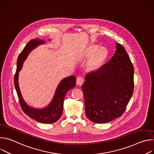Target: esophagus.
<instances>
[{"mask_svg": "<svg viewBox=\"0 0 154 154\" xmlns=\"http://www.w3.org/2000/svg\"><path fill=\"white\" fill-rule=\"evenodd\" d=\"M84 82V79L83 78V77L82 76H79L77 78V80H76V83L78 85H82L83 84Z\"/></svg>", "mask_w": 154, "mask_h": 154, "instance_id": "1", "label": "esophagus"}]
</instances>
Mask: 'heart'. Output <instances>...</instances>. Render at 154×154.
Returning <instances> with one entry per match:
<instances>
[{
    "mask_svg": "<svg viewBox=\"0 0 154 154\" xmlns=\"http://www.w3.org/2000/svg\"><path fill=\"white\" fill-rule=\"evenodd\" d=\"M107 51L104 48H98L96 46H91L87 51L86 55H92L88 62V67L91 69H96L99 68L103 64L107 57Z\"/></svg>",
    "mask_w": 154,
    "mask_h": 154,
    "instance_id": "1",
    "label": "heart"
}]
</instances>
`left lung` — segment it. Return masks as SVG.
<instances>
[{
    "label": "left lung",
    "mask_w": 154,
    "mask_h": 154,
    "mask_svg": "<svg viewBox=\"0 0 154 154\" xmlns=\"http://www.w3.org/2000/svg\"><path fill=\"white\" fill-rule=\"evenodd\" d=\"M134 74L128 55L116 43L108 63L86 75L82 91L87 118L95 123H106L121 116L134 93Z\"/></svg>",
    "instance_id": "8db88e82"
}]
</instances>
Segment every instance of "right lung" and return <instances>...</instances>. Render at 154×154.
<instances>
[{"instance_id": "1", "label": "right lung", "mask_w": 154, "mask_h": 154, "mask_svg": "<svg viewBox=\"0 0 154 154\" xmlns=\"http://www.w3.org/2000/svg\"><path fill=\"white\" fill-rule=\"evenodd\" d=\"M45 43L40 39H31L19 54L17 60V69L14 77V86L17 92L20 107L23 112L31 118L37 122L46 124L54 123L61 117L63 112V102L66 93L73 88L76 83V78L72 75L63 79L58 86L55 96L51 104L46 108L36 109L29 107L24 102L21 96L18 85V72L21 69L22 66L29 53L39 44Z\"/></svg>"}]
</instances>
